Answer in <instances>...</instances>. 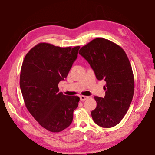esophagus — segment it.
<instances>
[{
    "instance_id": "1",
    "label": "esophagus",
    "mask_w": 155,
    "mask_h": 155,
    "mask_svg": "<svg viewBox=\"0 0 155 155\" xmlns=\"http://www.w3.org/2000/svg\"><path fill=\"white\" fill-rule=\"evenodd\" d=\"M87 99H88V96H80V100L81 101H85Z\"/></svg>"
}]
</instances>
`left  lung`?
<instances>
[{"label": "left lung", "mask_w": 155, "mask_h": 155, "mask_svg": "<svg viewBox=\"0 0 155 155\" xmlns=\"http://www.w3.org/2000/svg\"><path fill=\"white\" fill-rule=\"evenodd\" d=\"M79 54L90 64L98 80L106 82L105 97L94 96L97 106L92 118L101 127H114L124 118L134 95V76L127 55L121 46L104 38L93 39Z\"/></svg>", "instance_id": "8db88e82"}]
</instances>
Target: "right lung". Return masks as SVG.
Segmentation results:
<instances>
[{
    "mask_svg": "<svg viewBox=\"0 0 155 155\" xmlns=\"http://www.w3.org/2000/svg\"><path fill=\"white\" fill-rule=\"evenodd\" d=\"M80 46L61 48L41 43L26 55L20 87L25 105L38 123L58 133L72 124L79 97L59 92V83L67 78Z\"/></svg>",
    "mask_w": 155,
    "mask_h": 155,
    "instance_id": "1",
    "label": "right lung"
}]
</instances>
